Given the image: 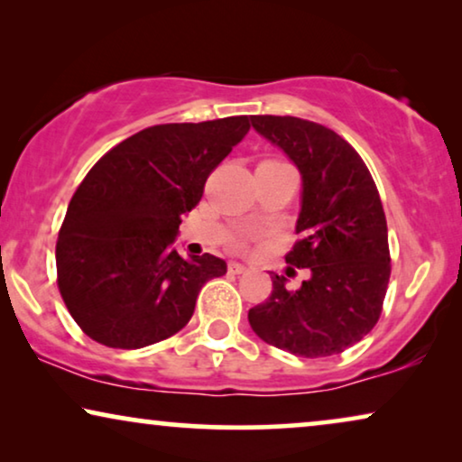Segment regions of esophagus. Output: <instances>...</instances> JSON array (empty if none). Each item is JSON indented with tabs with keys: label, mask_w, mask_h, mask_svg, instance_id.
Returning a JSON list of instances; mask_svg holds the SVG:
<instances>
[{
	"label": "esophagus",
	"mask_w": 462,
	"mask_h": 462,
	"mask_svg": "<svg viewBox=\"0 0 462 462\" xmlns=\"http://www.w3.org/2000/svg\"><path fill=\"white\" fill-rule=\"evenodd\" d=\"M229 271L231 273H236V275H242V273H245V271H248V267H245V264H242V263H229Z\"/></svg>",
	"instance_id": "1"
}]
</instances>
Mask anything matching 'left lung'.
Here are the masks:
<instances>
[{"label":"left lung","mask_w":462,"mask_h":462,"mask_svg":"<svg viewBox=\"0 0 462 462\" xmlns=\"http://www.w3.org/2000/svg\"><path fill=\"white\" fill-rule=\"evenodd\" d=\"M252 125L302 176L299 242L286 263L311 277L299 290H288L283 275L271 277L269 299L250 309L248 321L277 349L337 356L359 343L383 311L391 256L381 195L357 151L326 125L290 116H254Z\"/></svg>","instance_id":"1"}]
</instances>
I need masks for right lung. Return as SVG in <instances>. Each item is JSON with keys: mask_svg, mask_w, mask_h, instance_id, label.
Instances as JSON below:
<instances>
[{"mask_svg": "<svg viewBox=\"0 0 462 462\" xmlns=\"http://www.w3.org/2000/svg\"><path fill=\"white\" fill-rule=\"evenodd\" d=\"M248 130V116L151 125L86 174L59 231L56 282L92 340L141 349L170 338L189 324L201 286L226 273L223 258L187 261L172 244L208 176Z\"/></svg>", "mask_w": 462, "mask_h": 462, "instance_id": "right-lung-1", "label": "right lung"}]
</instances>
